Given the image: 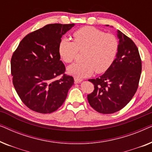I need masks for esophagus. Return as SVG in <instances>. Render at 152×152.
<instances>
[{"mask_svg":"<svg viewBox=\"0 0 152 152\" xmlns=\"http://www.w3.org/2000/svg\"><path fill=\"white\" fill-rule=\"evenodd\" d=\"M82 80H81V79H78V78H76V77H75V84H77V83H80V82H82Z\"/></svg>","mask_w":152,"mask_h":152,"instance_id":"1","label":"esophagus"}]
</instances>
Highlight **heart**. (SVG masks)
Instances as JSON below:
<instances>
[{
	"label": "heart",
	"instance_id": "heart-1",
	"mask_svg": "<svg viewBox=\"0 0 152 152\" xmlns=\"http://www.w3.org/2000/svg\"><path fill=\"white\" fill-rule=\"evenodd\" d=\"M73 41L62 39L59 45V54L66 64L75 59L78 52L84 51V62L76 63L68 68V72L80 79L92 75L103 73L109 69L117 55L118 41L113 34L104 33L94 27L86 26L72 34Z\"/></svg>",
	"mask_w": 152,
	"mask_h": 152
}]
</instances>
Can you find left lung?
<instances>
[{"instance_id": "1", "label": "left lung", "mask_w": 152, "mask_h": 152, "mask_svg": "<svg viewBox=\"0 0 152 152\" xmlns=\"http://www.w3.org/2000/svg\"><path fill=\"white\" fill-rule=\"evenodd\" d=\"M119 45L116 58L104 74L88 80L94 90L87 95L89 104L98 113L110 114L124 108L138 89L142 61L134 41L118 30Z\"/></svg>"}]
</instances>
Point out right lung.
<instances>
[{"mask_svg": "<svg viewBox=\"0 0 152 152\" xmlns=\"http://www.w3.org/2000/svg\"><path fill=\"white\" fill-rule=\"evenodd\" d=\"M74 25L48 24L29 33L12 55L14 86L24 104L32 111L44 114L57 111L74 84L73 77L65 73L59 54L62 35Z\"/></svg>", "mask_w": 152, "mask_h": 152, "instance_id": "add662e5", "label": "right lung"}]
</instances>
